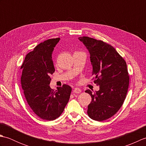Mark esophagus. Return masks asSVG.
<instances>
[{"mask_svg": "<svg viewBox=\"0 0 146 146\" xmlns=\"http://www.w3.org/2000/svg\"><path fill=\"white\" fill-rule=\"evenodd\" d=\"M81 92H82V90L79 88H75L73 91L74 94H80V93Z\"/></svg>", "mask_w": 146, "mask_h": 146, "instance_id": "1", "label": "esophagus"}]
</instances>
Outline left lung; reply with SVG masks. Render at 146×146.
<instances>
[{"instance_id": "1", "label": "left lung", "mask_w": 146, "mask_h": 146, "mask_svg": "<svg viewBox=\"0 0 146 146\" xmlns=\"http://www.w3.org/2000/svg\"><path fill=\"white\" fill-rule=\"evenodd\" d=\"M88 49L93 66L94 83L100 90L92 94L87 113L92 119L104 121L114 115L123 104L129 85L126 62L113 46L101 40L87 36L79 37Z\"/></svg>"}]
</instances>
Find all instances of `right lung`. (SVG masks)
Returning <instances> with one entry per match:
<instances>
[{
  "mask_svg": "<svg viewBox=\"0 0 146 146\" xmlns=\"http://www.w3.org/2000/svg\"><path fill=\"white\" fill-rule=\"evenodd\" d=\"M60 39H49L37 45L27 54L21 66V86L26 101L34 113L43 120H53L61 115L72 90L66 84L56 90L49 86L50 75L55 71L52 52Z\"/></svg>",
  "mask_w": 146,
  "mask_h": 146,
  "instance_id": "obj_1",
  "label": "right lung"
}]
</instances>
